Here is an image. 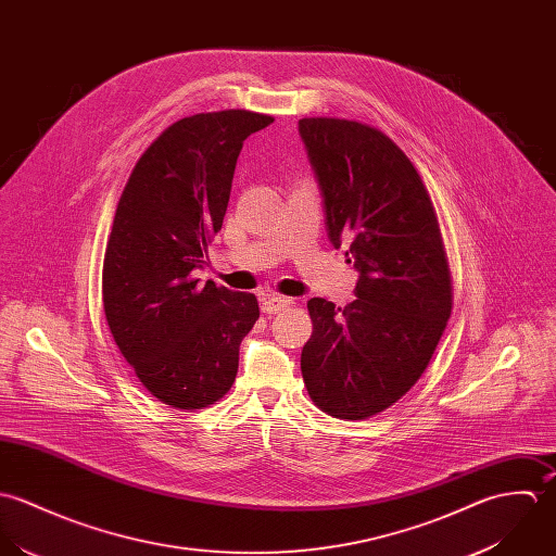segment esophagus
<instances>
[{
	"mask_svg": "<svg viewBox=\"0 0 556 556\" xmlns=\"http://www.w3.org/2000/svg\"><path fill=\"white\" fill-rule=\"evenodd\" d=\"M288 305H290V299L279 296V294L264 296V299H262V303H260V307H262V312H264V314H279V312H283Z\"/></svg>",
	"mask_w": 556,
	"mask_h": 556,
	"instance_id": "esophagus-1",
	"label": "esophagus"
}]
</instances>
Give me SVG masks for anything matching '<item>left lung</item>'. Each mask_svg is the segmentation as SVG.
<instances>
[{"instance_id": "obj_1", "label": "left lung", "mask_w": 556, "mask_h": 556, "mask_svg": "<svg viewBox=\"0 0 556 556\" xmlns=\"http://www.w3.org/2000/svg\"><path fill=\"white\" fill-rule=\"evenodd\" d=\"M327 231L348 240L358 281L341 307L307 303L314 333L301 371L320 410L367 419L406 395L426 371L451 316V275L432 200L408 156L378 128L303 117Z\"/></svg>"}]
</instances>
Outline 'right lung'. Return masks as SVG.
<instances>
[{
  "label": "right lung",
  "mask_w": 556,
  "mask_h": 556,
  "mask_svg": "<svg viewBox=\"0 0 556 556\" xmlns=\"http://www.w3.org/2000/svg\"><path fill=\"white\" fill-rule=\"evenodd\" d=\"M270 115L195 113L141 154L115 208L103 264V307L139 382L163 404L219 402L238 371V348L260 318L257 299L215 281L200 286L222 229L242 141Z\"/></svg>",
  "instance_id": "obj_1"
}]
</instances>
